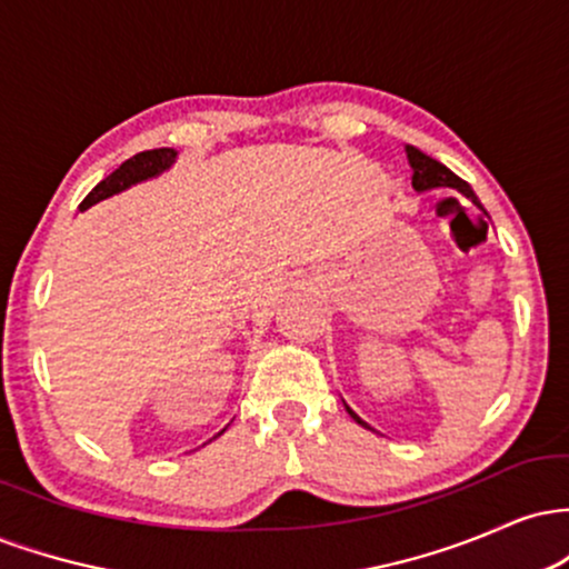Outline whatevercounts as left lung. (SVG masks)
I'll list each match as a JSON object with an SVG mask.
<instances>
[{
  "label": "left lung",
  "mask_w": 569,
  "mask_h": 569,
  "mask_svg": "<svg viewBox=\"0 0 569 569\" xmlns=\"http://www.w3.org/2000/svg\"><path fill=\"white\" fill-rule=\"evenodd\" d=\"M407 160H409V166H411V187H415L417 192H426V189H436V187H452L460 194H466V198L471 200L473 206H479L481 213H485V217H487L485 206H481L479 198H476V194H473L471 184H468V181H462L457 173L449 171L447 166H441L439 160L428 158L426 152H420V149H417V147H409V143H407ZM481 224H485V232H487V221L485 219H481ZM345 409H348V415L358 422V426L367 428V430H375V428L369 426V422H363L361 417H358L356 411L348 407V403H345ZM375 433H377V430H375Z\"/></svg>",
  "instance_id": "8db88e82"
}]
</instances>
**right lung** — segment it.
Here are the masks:
<instances>
[{"instance_id": "obj_1", "label": "right lung", "mask_w": 569, "mask_h": 569, "mask_svg": "<svg viewBox=\"0 0 569 569\" xmlns=\"http://www.w3.org/2000/svg\"><path fill=\"white\" fill-rule=\"evenodd\" d=\"M173 160H176V149L171 147L147 149V152L133 154V158L122 162L114 173H109L101 184L93 187V192L80 202V211H88V208L96 206L98 200L112 198V194L122 192V189H128L130 184H139L143 179H152V176H158L166 171V168H171Z\"/></svg>"}]
</instances>
